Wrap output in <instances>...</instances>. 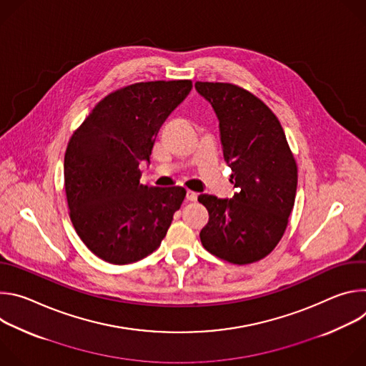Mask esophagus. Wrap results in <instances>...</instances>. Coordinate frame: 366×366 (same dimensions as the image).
<instances>
[{"mask_svg":"<svg viewBox=\"0 0 366 366\" xmlns=\"http://www.w3.org/2000/svg\"><path fill=\"white\" fill-rule=\"evenodd\" d=\"M197 198L198 195L195 192H191V191L187 192V201H197Z\"/></svg>","mask_w":366,"mask_h":366,"instance_id":"obj_1","label":"esophagus"}]
</instances>
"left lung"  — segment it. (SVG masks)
Listing matches in <instances>:
<instances>
[{
  "instance_id": "8db88e82",
  "label": "left lung",
  "mask_w": 366,
  "mask_h": 366,
  "mask_svg": "<svg viewBox=\"0 0 366 366\" xmlns=\"http://www.w3.org/2000/svg\"><path fill=\"white\" fill-rule=\"evenodd\" d=\"M219 120L232 199L201 194L208 223L202 246L236 265L253 264L281 240L297 192V164L277 116L249 91L232 84L195 82Z\"/></svg>"
}]
</instances>
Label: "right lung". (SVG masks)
Here are the masks:
<instances>
[{
    "label": "right lung",
    "mask_w": 366,
    "mask_h": 366,
    "mask_svg": "<svg viewBox=\"0 0 366 366\" xmlns=\"http://www.w3.org/2000/svg\"><path fill=\"white\" fill-rule=\"evenodd\" d=\"M191 88V81H153L117 89L97 104L68 143L71 220L106 262L126 265L150 254L179 210L185 189L142 185L139 165L150 162L161 126Z\"/></svg>",
    "instance_id": "add662e5"
}]
</instances>
